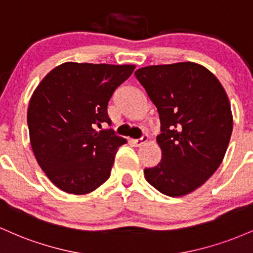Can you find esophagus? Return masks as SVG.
Masks as SVG:
<instances>
[{
	"label": "esophagus",
	"mask_w": 253,
	"mask_h": 253,
	"mask_svg": "<svg viewBox=\"0 0 253 253\" xmlns=\"http://www.w3.org/2000/svg\"><path fill=\"white\" fill-rule=\"evenodd\" d=\"M147 141H148V135H143L140 138H136V140H131L132 143H134V146H136V147L142 146V144L146 143Z\"/></svg>",
	"instance_id": "esophagus-1"
}]
</instances>
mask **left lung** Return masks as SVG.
Segmentation results:
<instances>
[{
	"label": "left lung",
	"mask_w": 253,
	"mask_h": 253,
	"mask_svg": "<svg viewBox=\"0 0 253 253\" xmlns=\"http://www.w3.org/2000/svg\"><path fill=\"white\" fill-rule=\"evenodd\" d=\"M135 76L157 106L163 158L144 169L161 194L179 197L200 188L222 163L233 130L231 104L222 84L192 62L149 65Z\"/></svg>",
	"instance_id": "obj_1"
}]
</instances>
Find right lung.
I'll return each instance as SVG.
<instances>
[{
  "label": "right lung",
  "instance_id": "1",
  "mask_svg": "<svg viewBox=\"0 0 253 253\" xmlns=\"http://www.w3.org/2000/svg\"><path fill=\"white\" fill-rule=\"evenodd\" d=\"M135 65L67 62L38 84L30 100L27 124L39 166L68 194L94 191L110 177L116 153L126 138L112 129L107 104Z\"/></svg>",
  "mask_w": 253,
  "mask_h": 253
}]
</instances>
